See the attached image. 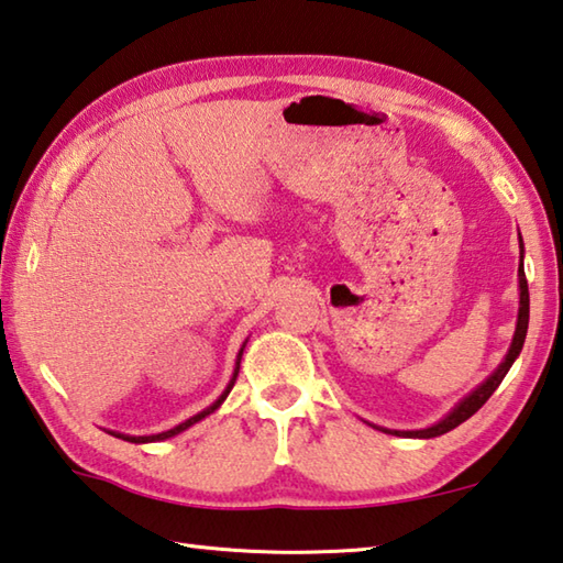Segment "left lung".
<instances>
[{
  "mask_svg": "<svg viewBox=\"0 0 563 563\" xmlns=\"http://www.w3.org/2000/svg\"><path fill=\"white\" fill-rule=\"evenodd\" d=\"M527 327H529V288H527V275H525V268L519 265V317H517V330H515V340H512V346H509V352L505 356V362L499 364V369L489 376V379L477 386L473 394H470L467 398H463L451 413H448L443 421H438L435 426L431 428H423V431H384V433H394V435H408V438H435V435H443L448 431H453V428H457L463 421H467L470 416L477 413L479 408L485 406V401L489 396L495 394V388L503 384L505 374L509 372V366L515 364V360L519 356V352H522L525 346V336H527Z\"/></svg>",
  "mask_w": 563,
  "mask_h": 563,
  "instance_id": "left-lung-1",
  "label": "left lung"
}]
</instances>
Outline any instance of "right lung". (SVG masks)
Returning a JSON list of instances; mask_svg holds the SVG:
<instances>
[{
  "mask_svg": "<svg viewBox=\"0 0 563 563\" xmlns=\"http://www.w3.org/2000/svg\"><path fill=\"white\" fill-rule=\"evenodd\" d=\"M241 356H243V350L239 352V360H236V369H233V379H231V384L227 386V391H223L221 396H219V401L217 404H211L207 411H201V413H197V416H191L189 421H184V423H179L177 428H172V431H165V433H157V435H122V433H112L115 438H122V441H130V443H155V441H165V438H172V435H177V433H181V431H187L189 426H194L197 421H201V418H207L209 413H213L217 411V408L223 404V398L229 396V391L233 388V384H236V376H239V369H241Z\"/></svg>",
  "mask_w": 563,
  "mask_h": 563,
  "instance_id": "right-lung-1",
  "label": "right lung"
}]
</instances>
